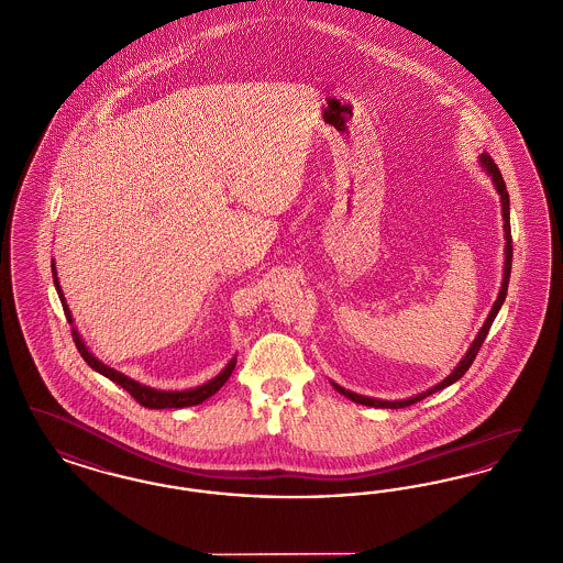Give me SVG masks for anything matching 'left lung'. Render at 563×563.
Returning <instances> with one entry per match:
<instances>
[{
    "instance_id": "left-lung-1",
    "label": "left lung",
    "mask_w": 563,
    "mask_h": 563,
    "mask_svg": "<svg viewBox=\"0 0 563 563\" xmlns=\"http://www.w3.org/2000/svg\"><path fill=\"white\" fill-rule=\"evenodd\" d=\"M482 166H484L489 176H492V180H494V185H496V191H498V196H500V203H503V220H505V240H507V245H505V254H507V258H505V277H503V286H500V294H498V298H496V302H494V307H492V311H489V316L488 319H486V323H484V328L479 330L477 339L473 341L471 349L466 351V355L461 360V364L454 367V372H452L443 383L435 385L433 389L420 393V395L410 397V399H401V401H383V399H372V397H364V395H357V393L346 391L343 387H339V385H334V383H332V385H334V389L339 393H343L344 397H349L351 401L362 404V406H372V408H408V406H412L416 401H420V399L429 397L431 393L441 391V389H445L448 385H452V383H456L459 378H463L466 369H468L471 364H473V360L477 357V353H479L482 344H484L486 336H488L489 325H492L494 318L498 316V311H500V307H503V302H505V298H507L509 277H511V263H514V240H511V219H509V194H507V185H505L503 174H500L498 166L494 164V159L489 157L488 153H484V155H482Z\"/></svg>"
}]
</instances>
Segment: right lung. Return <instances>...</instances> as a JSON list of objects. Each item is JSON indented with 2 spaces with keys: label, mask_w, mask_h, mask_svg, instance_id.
Segmentation results:
<instances>
[{
  "label": "right lung",
  "mask_w": 563,
  "mask_h": 563,
  "mask_svg": "<svg viewBox=\"0 0 563 563\" xmlns=\"http://www.w3.org/2000/svg\"><path fill=\"white\" fill-rule=\"evenodd\" d=\"M52 277H54V286H56V292H58V298H60V302H63V309H65L67 321H69V323H74V319H71V311H69V307H67V302H65V296L60 292V286H58V277H56V269H54V265H52ZM71 336H74V343L75 346H77V351H79V355L84 357V362H86L88 366L100 372L102 376H107L109 380L118 383L122 389L130 393V395H132L141 406H145L148 410H164V408H187V406H197V404L206 401L210 395H214V393L219 391L220 387L229 380V376H231V372H233V367H235V360H231V362H229V366L224 367L217 378H212L210 383H206V385H201V387H197V389H189V391H157V389L145 387V385H141V383H136V380H132V378H128V376L122 374V372H118V369L104 366L102 362H98L97 357L86 349V344L81 343V339H79L77 330H71Z\"/></svg>",
  "instance_id": "obj_1"
}]
</instances>
